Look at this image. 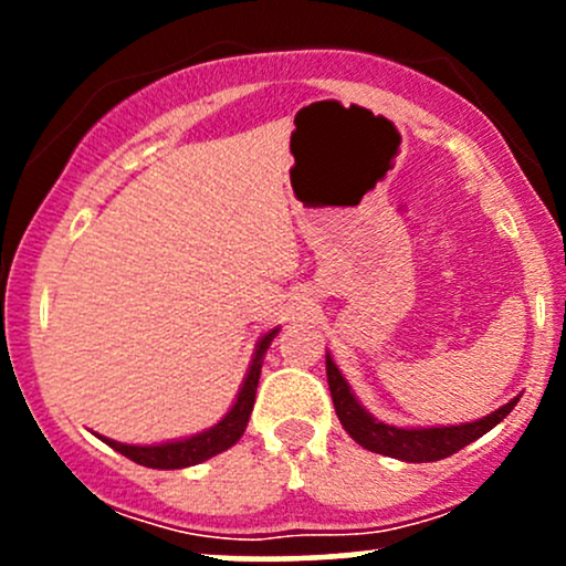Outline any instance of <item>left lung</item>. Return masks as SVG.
<instances>
[{"mask_svg": "<svg viewBox=\"0 0 566 566\" xmlns=\"http://www.w3.org/2000/svg\"><path fill=\"white\" fill-rule=\"evenodd\" d=\"M327 382H329V394H333L337 420H340V426L346 428L348 437L369 452L405 460V463H433V460L450 458V454L463 450V447H469L471 441L484 437L486 431H492V428H495L518 401L516 396V399H511L509 405L495 409V412L486 415V418L473 420V423L399 428L373 418V415L359 405V399H356L354 391H350L348 380L343 378V373L337 369L329 354H327Z\"/></svg>", "mask_w": 566, "mask_h": 566, "instance_id": "8db88e82", "label": "left lung"}]
</instances>
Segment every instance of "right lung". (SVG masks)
<instances>
[{"label":"right lung","instance_id":"obj_1","mask_svg":"<svg viewBox=\"0 0 566 566\" xmlns=\"http://www.w3.org/2000/svg\"><path fill=\"white\" fill-rule=\"evenodd\" d=\"M279 333V327L265 333L261 340H258L255 354H252L250 369H247L242 388H239L237 401H233L229 412L218 420L216 426L207 428V431L193 433V437L186 439H172V441H161V444H122V441L97 437L101 441H106L112 450H116L125 458L133 460V463L146 465V469H159V471H175V469H188V465L205 463V460L216 458V454L226 452L229 447L237 444L242 439L247 423H250L252 415V405H255V391H258V380H261V367H263V356L269 350L271 340H274Z\"/></svg>","mask_w":566,"mask_h":566}]
</instances>
